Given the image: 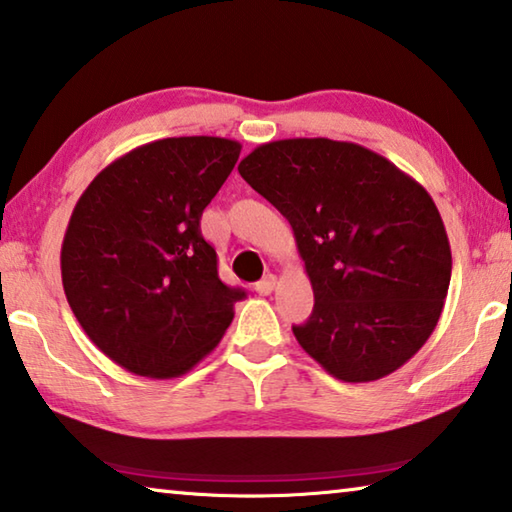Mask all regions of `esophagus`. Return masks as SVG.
<instances>
[{"label": "esophagus", "mask_w": 512, "mask_h": 512, "mask_svg": "<svg viewBox=\"0 0 512 512\" xmlns=\"http://www.w3.org/2000/svg\"><path fill=\"white\" fill-rule=\"evenodd\" d=\"M275 284H277V277L275 275H266V277H262V280L255 284V291L259 293V296H271V293L275 291Z\"/></svg>", "instance_id": "esophagus-1"}]
</instances>
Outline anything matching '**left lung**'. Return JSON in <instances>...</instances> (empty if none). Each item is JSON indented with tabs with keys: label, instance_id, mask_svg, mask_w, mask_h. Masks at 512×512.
I'll return each mask as SVG.
<instances>
[{
	"label": "left lung",
	"instance_id": "1",
	"mask_svg": "<svg viewBox=\"0 0 512 512\" xmlns=\"http://www.w3.org/2000/svg\"><path fill=\"white\" fill-rule=\"evenodd\" d=\"M239 173L293 228L316 300L293 325L302 350L352 384L404 366L436 329L452 277L427 189L384 155L327 137L257 146Z\"/></svg>",
	"mask_w": 512,
	"mask_h": 512
}]
</instances>
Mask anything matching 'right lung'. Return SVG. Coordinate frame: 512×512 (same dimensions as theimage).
Wrapping results in <instances>:
<instances>
[{
    "label": "right lung",
    "instance_id": "obj_1",
    "mask_svg": "<svg viewBox=\"0 0 512 512\" xmlns=\"http://www.w3.org/2000/svg\"><path fill=\"white\" fill-rule=\"evenodd\" d=\"M241 144L167 137L110 162L76 203L60 273L90 341L140 377L192 370L223 339L246 291L221 282L201 216Z\"/></svg>",
    "mask_w": 512,
    "mask_h": 512
}]
</instances>
